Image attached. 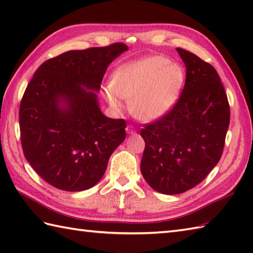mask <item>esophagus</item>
I'll list each match as a JSON object with an SVG mask.
<instances>
[{
	"label": "esophagus",
	"instance_id": "1",
	"mask_svg": "<svg viewBox=\"0 0 253 253\" xmlns=\"http://www.w3.org/2000/svg\"><path fill=\"white\" fill-rule=\"evenodd\" d=\"M126 131H127V133H129V135H132V133L137 132V129L135 128V126L131 125V124H129V125H128L127 128H126Z\"/></svg>",
	"mask_w": 253,
	"mask_h": 253
}]
</instances>
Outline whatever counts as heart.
Listing matches in <instances>:
<instances>
[{
  "instance_id": "b5f03b06",
  "label": "heart",
  "mask_w": 253,
  "mask_h": 253,
  "mask_svg": "<svg viewBox=\"0 0 253 253\" xmlns=\"http://www.w3.org/2000/svg\"><path fill=\"white\" fill-rule=\"evenodd\" d=\"M185 83V72L168 57L153 55L128 63L114 75L107 99L121 109V98L130 101L133 116L151 122L164 116L177 103Z\"/></svg>"
}]
</instances>
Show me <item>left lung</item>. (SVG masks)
<instances>
[{
  "instance_id": "1",
  "label": "left lung",
  "mask_w": 253,
  "mask_h": 253,
  "mask_svg": "<svg viewBox=\"0 0 253 253\" xmlns=\"http://www.w3.org/2000/svg\"><path fill=\"white\" fill-rule=\"evenodd\" d=\"M186 82L168 114L144 124L140 169L149 186L165 195L185 192L206 178L222 157L229 125L227 94L211 64L177 47Z\"/></svg>"
}]
</instances>
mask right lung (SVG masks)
I'll use <instances>...</instances> for the list:
<instances>
[{"label":"right lung","instance_id":"right-lung-1","mask_svg":"<svg viewBox=\"0 0 253 253\" xmlns=\"http://www.w3.org/2000/svg\"><path fill=\"white\" fill-rule=\"evenodd\" d=\"M128 46L68 51L42 63L19 107L20 141L26 160L42 179L66 191L89 189L126 138V121L109 118L96 94L110 63ZM65 99L67 109L58 105Z\"/></svg>","mask_w":253,"mask_h":253}]
</instances>
